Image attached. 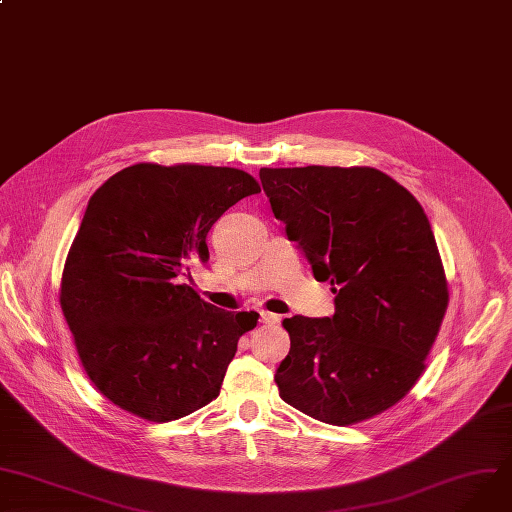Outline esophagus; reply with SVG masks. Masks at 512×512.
I'll use <instances>...</instances> for the list:
<instances>
[{
	"label": "esophagus",
	"instance_id": "obj_1",
	"mask_svg": "<svg viewBox=\"0 0 512 512\" xmlns=\"http://www.w3.org/2000/svg\"><path fill=\"white\" fill-rule=\"evenodd\" d=\"M258 313H260V322L262 324H279L283 320L281 316H277V313H270V311H264V309H260Z\"/></svg>",
	"mask_w": 512,
	"mask_h": 512
}]
</instances>
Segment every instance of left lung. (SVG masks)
I'll use <instances>...</instances> for the list:
<instances>
[{
	"label": "left lung",
	"instance_id": "obj_1",
	"mask_svg": "<svg viewBox=\"0 0 512 512\" xmlns=\"http://www.w3.org/2000/svg\"><path fill=\"white\" fill-rule=\"evenodd\" d=\"M260 180L287 238L336 295L332 318L283 320L281 398L336 426L391 408L424 371L449 303L424 209L375 168H262Z\"/></svg>",
	"mask_w": 512,
	"mask_h": 512
}]
</instances>
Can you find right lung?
Wrapping results in <instances>:
<instances>
[{
  "instance_id": "right-lung-1",
  "label": "right lung",
  "mask_w": 512,
  "mask_h": 512,
  "mask_svg": "<svg viewBox=\"0 0 512 512\" xmlns=\"http://www.w3.org/2000/svg\"><path fill=\"white\" fill-rule=\"evenodd\" d=\"M256 192L244 170L135 164L92 194L65 260L61 309L112 404L170 422L219 396L258 313L219 309L184 279L209 260L213 223Z\"/></svg>"
}]
</instances>
